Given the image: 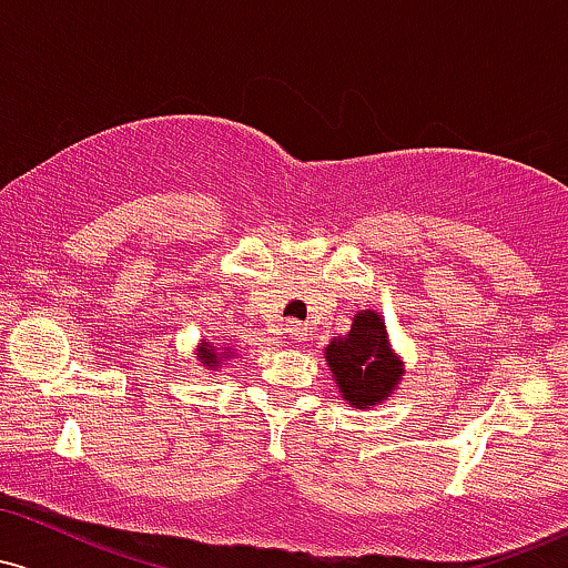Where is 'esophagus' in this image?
Returning <instances> with one entry per match:
<instances>
[{
  "label": "esophagus",
  "mask_w": 568,
  "mask_h": 568,
  "mask_svg": "<svg viewBox=\"0 0 568 568\" xmlns=\"http://www.w3.org/2000/svg\"><path fill=\"white\" fill-rule=\"evenodd\" d=\"M302 331H304V323L302 321H293V317H291V321L283 323V334L285 336H298V334H302Z\"/></svg>",
  "instance_id": "1"
}]
</instances>
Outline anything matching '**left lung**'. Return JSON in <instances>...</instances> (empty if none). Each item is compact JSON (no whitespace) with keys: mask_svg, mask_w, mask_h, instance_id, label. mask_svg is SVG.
<instances>
[{"mask_svg":"<svg viewBox=\"0 0 568 568\" xmlns=\"http://www.w3.org/2000/svg\"><path fill=\"white\" fill-rule=\"evenodd\" d=\"M331 374L349 406L368 408L382 403L400 379V363L389 349L387 331L376 312H361L344 338H334L325 349Z\"/></svg>","mask_w":568,"mask_h":568,"instance_id":"1","label":"left lung"}]
</instances>
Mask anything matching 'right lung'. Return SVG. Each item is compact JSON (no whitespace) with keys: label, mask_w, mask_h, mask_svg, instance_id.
<instances>
[{"label":"right lung","mask_w":568,"mask_h":568,"mask_svg":"<svg viewBox=\"0 0 568 568\" xmlns=\"http://www.w3.org/2000/svg\"><path fill=\"white\" fill-rule=\"evenodd\" d=\"M202 357H205V363H213V361H216V357H213V352H205V355H202Z\"/></svg>","instance_id":"obj_1"}]
</instances>
